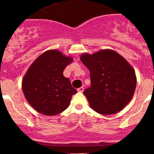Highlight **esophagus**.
I'll return each mask as SVG.
<instances>
[{
  "label": "esophagus",
  "mask_w": 154,
  "mask_h": 154,
  "mask_svg": "<svg viewBox=\"0 0 154 154\" xmlns=\"http://www.w3.org/2000/svg\"><path fill=\"white\" fill-rule=\"evenodd\" d=\"M77 90H78V92H83V90H84V88H83V87H81V88H79V89H78Z\"/></svg>",
  "instance_id": "esophagus-1"
}]
</instances>
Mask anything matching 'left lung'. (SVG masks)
<instances>
[{
  "label": "left lung",
  "mask_w": 154,
  "mask_h": 154,
  "mask_svg": "<svg viewBox=\"0 0 154 154\" xmlns=\"http://www.w3.org/2000/svg\"><path fill=\"white\" fill-rule=\"evenodd\" d=\"M81 62L89 69L91 87L83 92L90 107L102 115L114 114L125 107L134 95L135 71L114 50H101L83 53Z\"/></svg>",
  "instance_id": "8db88e82"
}]
</instances>
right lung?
Here are the masks:
<instances>
[{
    "label": "right lung",
    "instance_id": "obj_1",
    "mask_svg": "<svg viewBox=\"0 0 154 154\" xmlns=\"http://www.w3.org/2000/svg\"><path fill=\"white\" fill-rule=\"evenodd\" d=\"M71 57L57 50H49L35 59L22 79L25 98L38 112L45 116L62 113L70 105L77 92L68 78L63 75Z\"/></svg>",
    "mask_w": 154,
    "mask_h": 154
}]
</instances>
